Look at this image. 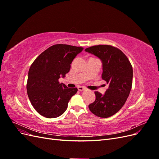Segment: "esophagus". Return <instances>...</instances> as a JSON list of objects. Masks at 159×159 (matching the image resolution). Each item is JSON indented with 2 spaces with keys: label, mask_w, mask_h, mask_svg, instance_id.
I'll use <instances>...</instances> for the list:
<instances>
[{
  "label": "esophagus",
  "mask_w": 159,
  "mask_h": 159,
  "mask_svg": "<svg viewBox=\"0 0 159 159\" xmlns=\"http://www.w3.org/2000/svg\"><path fill=\"white\" fill-rule=\"evenodd\" d=\"M78 89L79 91H82L85 89V88L84 87H83V86H79V87L78 88Z\"/></svg>",
  "instance_id": "34e87169"
}]
</instances>
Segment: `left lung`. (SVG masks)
I'll return each mask as SVG.
<instances>
[{"label": "left lung", "instance_id": "obj_1", "mask_svg": "<svg viewBox=\"0 0 159 159\" xmlns=\"http://www.w3.org/2000/svg\"><path fill=\"white\" fill-rule=\"evenodd\" d=\"M85 50L102 60V79L109 84L104 95L95 91V100L89 109L99 117H109L122 108L129 97L133 81L131 64L121 50L112 46H93Z\"/></svg>", "mask_w": 159, "mask_h": 159}]
</instances>
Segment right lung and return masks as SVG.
<instances>
[{
	"label": "right lung",
	"instance_id": "add662e5",
	"mask_svg": "<svg viewBox=\"0 0 159 159\" xmlns=\"http://www.w3.org/2000/svg\"><path fill=\"white\" fill-rule=\"evenodd\" d=\"M84 48L67 44L50 46L37 57L28 71L26 89L36 111L47 118L63 114L78 89L69 88L58 81L68 73L71 64Z\"/></svg>",
	"mask_w": 159,
	"mask_h": 159
}]
</instances>
